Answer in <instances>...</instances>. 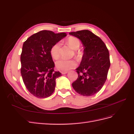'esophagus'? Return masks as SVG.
<instances>
[{"label":"esophagus","instance_id":"1","mask_svg":"<svg viewBox=\"0 0 134 134\" xmlns=\"http://www.w3.org/2000/svg\"><path fill=\"white\" fill-rule=\"evenodd\" d=\"M68 71H61V72H62V74H65L68 73Z\"/></svg>","mask_w":134,"mask_h":134}]
</instances>
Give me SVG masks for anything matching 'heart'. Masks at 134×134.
Masks as SVG:
<instances>
[{
	"instance_id": "1",
	"label": "heart",
	"mask_w": 134,
	"mask_h": 134,
	"mask_svg": "<svg viewBox=\"0 0 134 134\" xmlns=\"http://www.w3.org/2000/svg\"><path fill=\"white\" fill-rule=\"evenodd\" d=\"M66 43L73 50H77L80 47V41L78 38L70 36L66 40ZM60 43H55L52 46L50 49V54L52 58L55 60H57L60 55ZM75 54L78 58H80L82 56V52L76 51ZM56 67L59 70L68 71L76 66V62L74 60H66L61 59L56 62Z\"/></svg>"
}]
</instances>
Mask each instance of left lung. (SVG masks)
I'll use <instances>...</instances> for the list:
<instances>
[{
  "instance_id": "1",
  "label": "left lung",
  "mask_w": 134,
  "mask_h": 134,
  "mask_svg": "<svg viewBox=\"0 0 134 134\" xmlns=\"http://www.w3.org/2000/svg\"><path fill=\"white\" fill-rule=\"evenodd\" d=\"M78 38L84 46V54L79 66L76 69L78 77L72 83L79 94L91 96L103 86L110 66L108 48L98 36L89 30L70 32Z\"/></svg>"
}]
</instances>
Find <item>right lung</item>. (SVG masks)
<instances>
[{
	"mask_svg": "<svg viewBox=\"0 0 134 134\" xmlns=\"http://www.w3.org/2000/svg\"><path fill=\"white\" fill-rule=\"evenodd\" d=\"M66 36L65 33L43 30L32 35L23 43L21 73L27 90L35 97L44 98L53 93L56 79L62 74L54 70L50 49Z\"/></svg>",
	"mask_w": 134,
	"mask_h": 134,
	"instance_id": "add662e5",
	"label": "right lung"
}]
</instances>
